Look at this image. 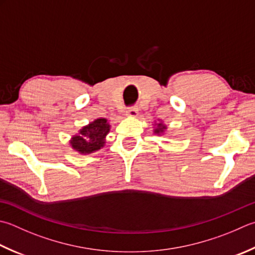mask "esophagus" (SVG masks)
I'll return each mask as SVG.
<instances>
[{"instance_id":"34e87169","label":"esophagus","mask_w":255,"mask_h":255,"mask_svg":"<svg viewBox=\"0 0 255 255\" xmlns=\"http://www.w3.org/2000/svg\"><path fill=\"white\" fill-rule=\"evenodd\" d=\"M126 115L128 117H136L138 115V108L137 107H129L126 111Z\"/></svg>"}]
</instances>
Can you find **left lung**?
I'll return each instance as SVG.
<instances>
[{
  "label": "left lung",
  "instance_id": "left-lung-1",
  "mask_svg": "<svg viewBox=\"0 0 255 255\" xmlns=\"http://www.w3.org/2000/svg\"><path fill=\"white\" fill-rule=\"evenodd\" d=\"M166 128H167V127L163 126V125H162L161 123L158 124V128L154 129V133H161V132L164 131V129H166Z\"/></svg>",
  "mask_w": 255,
  "mask_h": 255
}]
</instances>
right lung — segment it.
I'll return each instance as SVG.
<instances>
[{"instance_id": "obj_1", "label": "right lung", "mask_w": 255, "mask_h": 255, "mask_svg": "<svg viewBox=\"0 0 255 255\" xmlns=\"http://www.w3.org/2000/svg\"><path fill=\"white\" fill-rule=\"evenodd\" d=\"M111 126L106 118H98L88 126L83 127L79 134L74 136L71 140L72 148L79 153H92L99 150L105 144V138L109 132Z\"/></svg>"}]
</instances>
